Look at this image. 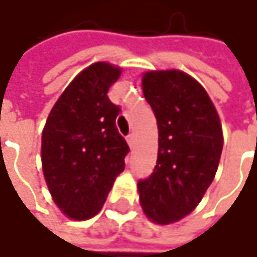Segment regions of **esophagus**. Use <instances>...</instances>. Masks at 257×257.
Returning a JSON list of instances; mask_svg holds the SVG:
<instances>
[{
  "label": "esophagus",
  "mask_w": 257,
  "mask_h": 257,
  "mask_svg": "<svg viewBox=\"0 0 257 257\" xmlns=\"http://www.w3.org/2000/svg\"><path fill=\"white\" fill-rule=\"evenodd\" d=\"M126 141H128L129 147H134V144H135V137H134V134H129L128 137H126Z\"/></svg>",
  "instance_id": "34e87169"
}]
</instances>
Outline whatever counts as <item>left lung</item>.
<instances>
[{
	"instance_id": "8db88e82",
	"label": "left lung",
	"mask_w": 257,
	"mask_h": 257,
	"mask_svg": "<svg viewBox=\"0 0 257 257\" xmlns=\"http://www.w3.org/2000/svg\"><path fill=\"white\" fill-rule=\"evenodd\" d=\"M143 92L159 131L153 173L138 181L140 202L155 223L168 225L187 216L216 176L223 135L205 89L181 71H150Z\"/></svg>"
}]
</instances>
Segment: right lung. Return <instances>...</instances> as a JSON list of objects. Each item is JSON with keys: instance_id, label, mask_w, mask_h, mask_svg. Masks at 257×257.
Segmentation results:
<instances>
[{"instance_id": "obj_1", "label": "right lung", "mask_w": 257, "mask_h": 257, "mask_svg": "<svg viewBox=\"0 0 257 257\" xmlns=\"http://www.w3.org/2000/svg\"><path fill=\"white\" fill-rule=\"evenodd\" d=\"M120 68L96 62L81 71L53 105L41 137L44 179L56 205L71 219L93 217L104 205L129 153L107 95Z\"/></svg>"}]
</instances>
